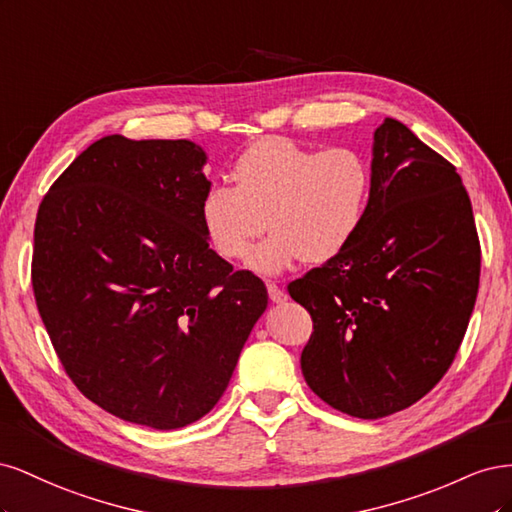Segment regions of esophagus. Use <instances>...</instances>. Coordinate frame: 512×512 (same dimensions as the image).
<instances>
[{
    "instance_id": "1",
    "label": "esophagus",
    "mask_w": 512,
    "mask_h": 512,
    "mask_svg": "<svg viewBox=\"0 0 512 512\" xmlns=\"http://www.w3.org/2000/svg\"><path fill=\"white\" fill-rule=\"evenodd\" d=\"M267 292H269V299H271L273 303H284V301L288 299V294H286L280 286L273 284V282L267 284Z\"/></svg>"
}]
</instances>
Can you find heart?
Instances as JSON below:
<instances>
[{
  "label": "heart",
  "instance_id": "obj_1",
  "mask_svg": "<svg viewBox=\"0 0 512 512\" xmlns=\"http://www.w3.org/2000/svg\"><path fill=\"white\" fill-rule=\"evenodd\" d=\"M230 177L235 188L211 185L200 198V224L228 260L250 254L269 224L271 237L247 262L260 275L342 254L361 232L374 190V170L359 149H316L284 136L252 143Z\"/></svg>",
  "mask_w": 512,
  "mask_h": 512
}]
</instances>
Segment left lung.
<instances>
[{
    "label": "left lung",
    "instance_id": "left-lung-1",
    "mask_svg": "<svg viewBox=\"0 0 512 512\" xmlns=\"http://www.w3.org/2000/svg\"><path fill=\"white\" fill-rule=\"evenodd\" d=\"M374 190L346 250L288 286L314 320L309 389L335 410L382 418L427 395L466 335L480 277L470 196L451 162L386 117Z\"/></svg>",
    "mask_w": 512,
    "mask_h": 512
}]
</instances>
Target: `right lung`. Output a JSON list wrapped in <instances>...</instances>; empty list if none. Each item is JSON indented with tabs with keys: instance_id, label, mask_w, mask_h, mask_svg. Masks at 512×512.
I'll use <instances>...</instances> for the list:
<instances>
[{
	"instance_id": "add662e5",
	"label": "right lung",
	"mask_w": 512,
	"mask_h": 512,
	"mask_svg": "<svg viewBox=\"0 0 512 512\" xmlns=\"http://www.w3.org/2000/svg\"><path fill=\"white\" fill-rule=\"evenodd\" d=\"M205 164L192 141L104 136L38 209L32 284L46 333L79 391L128 423L205 416L267 309L262 280L209 247Z\"/></svg>"
}]
</instances>
